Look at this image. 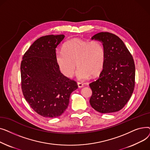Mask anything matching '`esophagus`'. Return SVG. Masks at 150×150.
<instances>
[{
    "mask_svg": "<svg viewBox=\"0 0 150 150\" xmlns=\"http://www.w3.org/2000/svg\"><path fill=\"white\" fill-rule=\"evenodd\" d=\"M77 84H78V88H81L83 87V84H82L81 83L78 82Z\"/></svg>",
    "mask_w": 150,
    "mask_h": 150,
    "instance_id": "obj_1",
    "label": "esophagus"
}]
</instances>
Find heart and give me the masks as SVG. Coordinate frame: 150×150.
<instances>
[{
	"instance_id": "heart-1",
	"label": "heart",
	"mask_w": 150,
	"mask_h": 150,
	"mask_svg": "<svg viewBox=\"0 0 150 150\" xmlns=\"http://www.w3.org/2000/svg\"><path fill=\"white\" fill-rule=\"evenodd\" d=\"M105 50L102 44L97 41H86L79 38L67 41L62 50L56 53V61L61 72L72 78L77 67L76 77L80 81L96 76L103 69Z\"/></svg>"
}]
</instances>
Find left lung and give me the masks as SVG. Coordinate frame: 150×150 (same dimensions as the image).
<instances>
[{
  "mask_svg": "<svg viewBox=\"0 0 150 150\" xmlns=\"http://www.w3.org/2000/svg\"><path fill=\"white\" fill-rule=\"evenodd\" d=\"M100 41L105 50V62L100 76L89 84V102L97 111L106 114L120 111L127 103L135 85V64L122 39L109 32L91 38Z\"/></svg>",
  "mask_w": 150,
  "mask_h": 150,
  "instance_id": "obj_1",
  "label": "left lung"
}]
</instances>
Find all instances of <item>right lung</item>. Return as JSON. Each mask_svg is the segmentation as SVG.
<instances>
[{
	"mask_svg": "<svg viewBox=\"0 0 150 150\" xmlns=\"http://www.w3.org/2000/svg\"><path fill=\"white\" fill-rule=\"evenodd\" d=\"M65 36L47 35L38 39L22 57L21 64L23 95L39 115L53 118L64 113L76 81L61 73L56 48Z\"/></svg>",
	"mask_w": 150,
	"mask_h": 150,
	"instance_id": "obj_1",
	"label": "right lung"
}]
</instances>
